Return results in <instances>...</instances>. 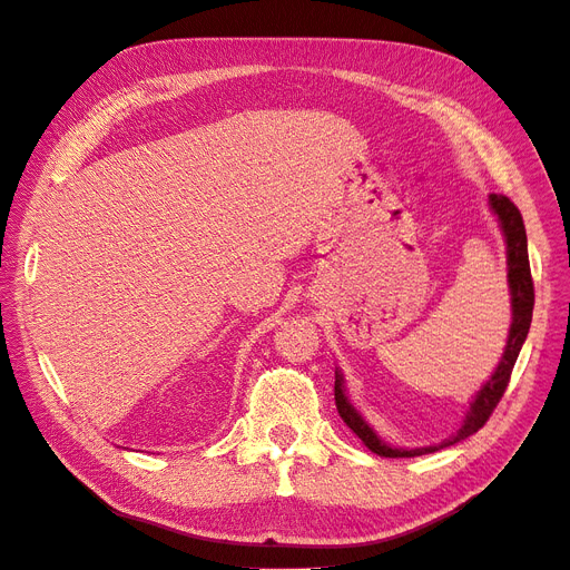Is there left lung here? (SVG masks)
Here are the masks:
<instances>
[{
    "instance_id": "1",
    "label": "left lung",
    "mask_w": 570,
    "mask_h": 570,
    "mask_svg": "<svg viewBox=\"0 0 570 570\" xmlns=\"http://www.w3.org/2000/svg\"><path fill=\"white\" fill-rule=\"evenodd\" d=\"M488 204H490V210L494 213V217H498L500 229L504 234V244H507V282H509V293H511V326H509V336H507L502 360L498 364V370H494L492 376L483 383V389L471 400V405L466 410V416L462 421V426H459V431L454 435H450L448 440H443V443L429 445V448H414V450L389 445L385 440H381L376 435V431L366 424L364 416L353 407V402L347 400L343 374L336 370V383H334L336 410H338L341 419L345 421V426L351 429L362 440V443L379 456H391V459L421 456V454H431V452H438V450L459 443V440H464L479 429H483L492 410L498 407V402L502 400V395L507 391L511 370H513V364H517V357L525 343L528 328L532 322L535 291H532L530 263H528V238H525V227H523V217H521L519 208L513 206L511 200L502 194H490Z\"/></svg>"
}]
</instances>
